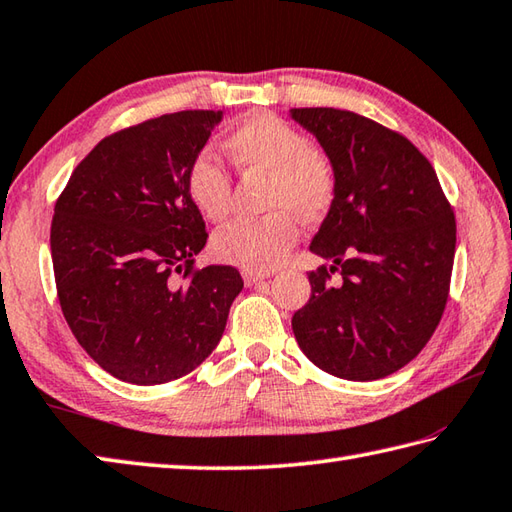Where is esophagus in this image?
<instances>
[{"mask_svg":"<svg viewBox=\"0 0 512 512\" xmlns=\"http://www.w3.org/2000/svg\"><path fill=\"white\" fill-rule=\"evenodd\" d=\"M268 273H255V270H244V284L246 286H257L259 282H264L268 279Z\"/></svg>","mask_w":512,"mask_h":512,"instance_id":"esophagus-1","label":"esophagus"}]
</instances>
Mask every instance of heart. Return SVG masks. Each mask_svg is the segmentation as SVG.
<instances>
[{
	"mask_svg": "<svg viewBox=\"0 0 512 512\" xmlns=\"http://www.w3.org/2000/svg\"><path fill=\"white\" fill-rule=\"evenodd\" d=\"M226 153L242 173L268 177L266 217L237 219L219 228L213 253L222 262L266 273L286 259L299 237L297 219H322L337 195V173L324 150L275 115H253L226 137ZM186 193L208 222H219L230 208V179L210 153L190 159Z\"/></svg>",
	"mask_w": 512,
	"mask_h": 512,
	"instance_id": "b5f03b06",
	"label": "heart"
}]
</instances>
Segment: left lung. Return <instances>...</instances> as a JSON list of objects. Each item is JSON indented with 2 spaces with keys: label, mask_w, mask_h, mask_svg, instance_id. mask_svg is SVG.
Returning a JSON list of instances; mask_svg holds the SVG:
<instances>
[{
  "label": "left lung",
  "mask_w": 512,
  "mask_h": 512,
  "mask_svg": "<svg viewBox=\"0 0 512 512\" xmlns=\"http://www.w3.org/2000/svg\"><path fill=\"white\" fill-rule=\"evenodd\" d=\"M337 173L335 202L310 242L330 259L308 275L293 315L317 368L373 382L419 355L442 319L455 259V215L433 166L395 130L350 110L290 108ZM343 275L327 286V270Z\"/></svg>",
  "instance_id": "left-lung-1"
}]
</instances>
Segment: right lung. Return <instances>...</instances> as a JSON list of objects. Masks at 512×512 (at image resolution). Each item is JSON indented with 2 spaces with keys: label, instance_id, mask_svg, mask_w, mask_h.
Wrapping results in <instances>:
<instances>
[{
  "label": "right lung",
  "instance_id": "add662e5",
  "mask_svg": "<svg viewBox=\"0 0 512 512\" xmlns=\"http://www.w3.org/2000/svg\"><path fill=\"white\" fill-rule=\"evenodd\" d=\"M222 110H182L102 139L55 204L50 255L64 317L106 373L137 386L188 375L224 335L244 279L193 270L206 224L186 193Z\"/></svg>",
  "mask_w": 512,
  "mask_h": 512
}]
</instances>
